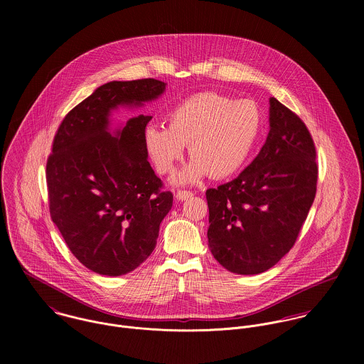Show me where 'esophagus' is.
<instances>
[{
	"instance_id": "1",
	"label": "esophagus",
	"mask_w": 364,
	"mask_h": 364,
	"mask_svg": "<svg viewBox=\"0 0 364 364\" xmlns=\"http://www.w3.org/2000/svg\"><path fill=\"white\" fill-rule=\"evenodd\" d=\"M192 196H193L192 191H178L176 192V199H179V200H186V199H189Z\"/></svg>"
}]
</instances>
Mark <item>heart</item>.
I'll return each mask as SVG.
<instances>
[{
  "label": "heart",
  "instance_id": "obj_1",
  "mask_svg": "<svg viewBox=\"0 0 364 364\" xmlns=\"http://www.w3.org/2000/svg\"><path fill=\"white\" fill-rule=\"evenodd\" d=\"M262 113L250 100L237 101L218 92H200L176 105L166 127L150 126L144 140L158 172L171 173L189 146L192 164L176 178L195 182L208 173L221 179L234 175L252 154Z\"/></svg>",
  "mask_w": 364,
  "mask_h": 364
}]
</instances>
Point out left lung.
Here are the masks:
<instances>
[{"label":"left lung","instance_id":"1","mask_svg":"<svg viewBox=\"0 0 364 364\" xmlns=\"http://www.w3.org/2000/svg\"><path fill=\"white\" fill-rule=\"evenodd\" d=\"M270 130L257 158L231 182L206 191L208 247L237 274H258L296 244L316 193L311 133L270 98Z\"/></svg>","mask_w":364,"mask_h":364}]
</instances>
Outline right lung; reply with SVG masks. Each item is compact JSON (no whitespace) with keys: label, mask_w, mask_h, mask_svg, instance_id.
I'll return each instance as SVG.
<instances>
[{"label":"right lung","mask_w":364,"mask_h":364,"mask_svg":"<svg viewBox=\"0 0 364 364\" xmlns=\"http://www.w3.org/2000/svg\"><path fill=\"white\" fill-rule=\"evenodd\" d=\"M165 84L154 78L112 81L73 107L60 123L46 164L49 210L71 254L90 270L120 276L154 251L159 224L173 195L147 161L150 116L107 132L117 105L156 100Z\"/></svg>","instance_id":"add662e5"}]
</instances>
